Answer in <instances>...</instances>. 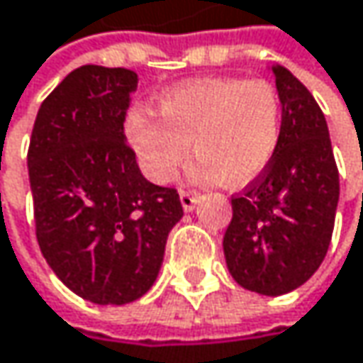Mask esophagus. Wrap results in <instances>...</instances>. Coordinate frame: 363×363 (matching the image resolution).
I'll return each instance as SVG.
<instances>
[{
	"label": "esophagus",
	"mask_w": 363,
	"mask_h": 363,
	"mask_svg": "<svg viewBox=\"0 0 363 363\" xmlns=\"http://www.w3.org/2000/svg\"><path fill=\"white\" fill-rule=\"evenodd\" d=\"M181 203L186 212H191V210L195 208V203H197V193H191V191H181Z\"/></svg>",
	"instance_id": "1"
}]
</instances>
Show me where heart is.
Listing matches in <instances>:
<instances>
[{"instance_id":"heart-1","label":"heart","mask_w":363,"mask_h":363,"mask_svg":"<svg viewBox=\"0 0 363 363\" xmlns=\"http://www.w3.org/2000/svg\"><path fill=\"white\" fill-rule=\"evenodd\" d=\"M125 136L143 172L157 184L179 177L193 143L199 157L195 181L242 186L258 179L277 153L281 99L262 79H193L164 92L157 113L130 111Z\"/></svg>"}]
</instances>
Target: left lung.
Listing matches in <instances>:
<instances>
[{
  "mask_svg": "<svg viewBox=\"0 0 363 363\" xmlns=\"http://www.w3.org/2000/svg\"><path fill=\"white\" fill-rule=\"evenodd\" d=\"M271 71L281 99V140L267 170L231 197L223 250L242 288L279 296L303 286L326 256L338 170L326 117L311 92L286 67Z\"/></svg>",
  "mask_w": 363,
  "mask_h": 363,
  "instance_id": "left-lung-1",
  "label": "left lung"
}]
</instances>
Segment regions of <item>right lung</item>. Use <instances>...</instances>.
Listing matches in <instances>:
<instances>
[{
  "label": "right lung",
  "instance_id": "add662e5",
  "mask_svg": "<svg viewBox=\"0 0 363 363\" xmlns=\"http://www.w3.org/2000/svg\"><path fill=\"white\" fill-rule=\"evenodd\" d=\"M136 84L130 69L71 71L37 111L27 155L41 254L69 290L96 305L151 290L182 218L177 189L147 181L125 143Z\"/></svg>",
  "mask_w": 363,
  "mask_h": 363
}]
</instances>
